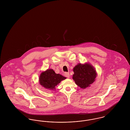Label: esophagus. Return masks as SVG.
Wrapping results in <instances>:
<instances>
[{
  "mask_svg": "<svg viewBox=\"0 0 130 130\" xmlns=\"http://www.w3.org/2000/svg\"><path fill=\"white\" fill-rule=\"evenodd\" d=\"M64 75H65L66 77L69 78V77H70V74H69V73H68V72H65V73H64Z\"/></svg>",
  "mask_w": 130,
  "mask_h": 130,
  "instance_id": "1",
  "label": "esophagus"
}]
</instances>
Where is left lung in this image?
Masks as SVG:
<instances>
[{
	"label": "left lung",
	"mask_w": 130,
	"mask_h": 130,
	"mask_svg": "<svg viewBox=\"0 0 130 130\" xmlns=\"http://www.w3.org/2000/svg\"><path fill=\"white\" fill-rule=\"evenodd\" d=\"M73 71V79L76 85L82 89L89 87L95 81L96 73L93 66L89 64H79L75 66Z\"/></svg>",
	"instance_id": "left-lung-1"
}]
</instances>
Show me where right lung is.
Wrapping results in <instances>:
<instances>
[{
  "instance_id": "obj_1",
  "label": "right lung",
  "mask_w": 130,
  "mask_h": 130,
  "mask_svg": "<svg viewBox=\"0 0 130 130\" xmlns=\"http://www.w3.org/2000/svg\"><path fill=\"white\" fill-rule=\"evenodd\" d=\"M66 77L60 74H56L52 69H48L42 72L39 77V82L41 85L46 88L53 90L61 81Z\"/></svg>"
}]
</instances>
